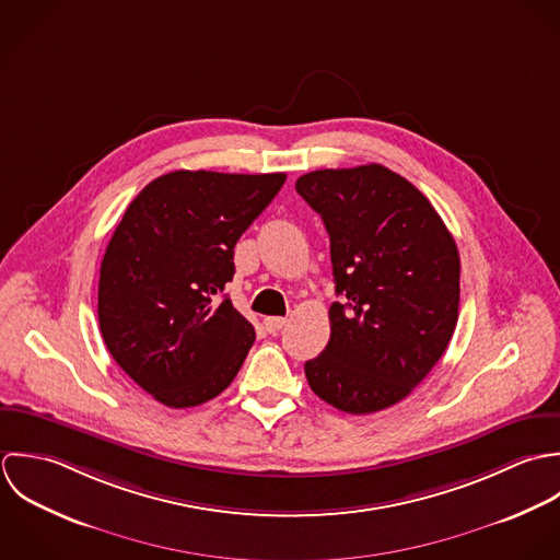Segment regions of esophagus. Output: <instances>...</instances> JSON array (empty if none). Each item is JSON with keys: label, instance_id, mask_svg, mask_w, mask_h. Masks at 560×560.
Masks as SVG:
<instances>
[{"label": "esophagus", "instance_id": "esophagus-1", "mask_svg": "<svg viewBox=\"0 0 560 560\" xmlns=\"http://www.w3.org/2000/svg\"><path fill=\"white\" fill-rule=\"evenodd\" d=\"M288 320L285 318H281V316H270V318H264V327H266V331L268 334H279L281 329H283V325H285Z\"/></svg>", "mask_w": 560, "mask_h": 560}]
</instances>
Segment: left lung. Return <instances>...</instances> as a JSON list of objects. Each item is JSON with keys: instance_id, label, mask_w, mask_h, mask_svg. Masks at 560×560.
Wrapping results in <instances>:
<instances>
[{"instance_id": "obj_1", "label": "left lung", "mask_w": 560, "mask_h": 560, "mask_svg": "<svg viewBox=\"0 0 560 560\" xmlns=\"http://www.w3.org/2000/svg\"><path fill=\"white\" fill-rule=\"evenodd\" d=\"M331 240L339 303L331 339L305 363L318 398L365 416L407 398L446 352L458 320L460 261L431 201L381 166L296 179Z\"/></svg>"}]
</instances>
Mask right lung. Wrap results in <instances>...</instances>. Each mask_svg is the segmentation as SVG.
<instances>
[{
  "mask_svg": "<svg viewBox=\"0 0 560 560\" xmlns=\"http://www.w3.org/2000/svg\"><path fill=\"white\" fill-rule=\"evenodd\" d=\"M283 182L285 173H166L114 229L100 270V329L114 361L158 402L203 405L242 368L255 329L223 294L233 246Z\"/></svg>",
  "mask_w": 560,
  "mask_h": 560,
  "instance_id": "right-lung-1",
  "label": "right lung"
}]
</instances>
